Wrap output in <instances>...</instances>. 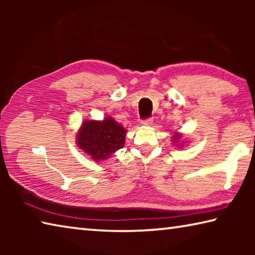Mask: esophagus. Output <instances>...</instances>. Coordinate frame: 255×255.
<instances>
[{
    "mask_svg": "<svg viewBox=\"0 0 255 255\" xmlns=\"http://www.w3.org/2000/svg\"><path fill=\"white\" fill-rule=\"evenodd\" d=\"M152 124H153V120L150 119V118L144 119V120H141V122H140L141 126H150V125H152Z\"/></svg>",
    "mask_w": 255,
    "mask_h": 255,
    "instance_id": "1",
    "label": "esophagus"
}]
</instances>
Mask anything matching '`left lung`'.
<instances>
[{"label": "left lung", "instance_id": "1", "mask_svg": "<svg viewBox=\"0 0 255 255\" xmlns=\"http://www.w3.org/2000/svg\"><path fill=\"white\" fill-rule=\"evenodd\" d=\"M172 141H173L174 145L180 146V148L183 147V140H182V135L180 132H174L173 137H172Z\"/></svg>", "mask_w": 255, "mask_h": 255}]
</instances>
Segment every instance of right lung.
<instances>
[{
    "instance_id": "add662e5",
    "label": "right lung",
    "mask_w": 255,
    "mask_h": 255,
    "mask_svg": "<svg viewBox=\"0 0 255 255\" xmlns=\"http://www.w3.org/2000/svg\"><path fill=\"white\" fill-rule=\"evenodd\" d=\"M126 129L114 118L85 120L76 135V144L96 162L105 161L124 147Z\"/></svg>"
}]
</instances>
